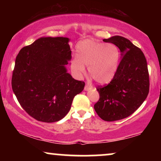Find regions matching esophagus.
Here are the masks:
<instances>
[{"mask_svg":"<svg viewBox=\"0 0 161 161\" xmlns=\"http://www.w3.org/2000/svg\"><path fill=\"white\" fill-rule=\"evenodd\" d=\"M91 89H92V86H90L88 85V84H86L85 87H84L85 91H89V90H90Z\"/></svg>","mask_w":161,"mask_h":161,"instance_id":"1","label":"esophagus"}]
</instances>
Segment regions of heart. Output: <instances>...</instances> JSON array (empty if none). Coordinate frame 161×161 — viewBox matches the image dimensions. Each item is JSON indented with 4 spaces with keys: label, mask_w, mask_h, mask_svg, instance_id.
Returning a JSON list of instances; mask_svg holds the SVG:
<instances>
[{
    "label": "heart",
    "mask_w": 161,
    "mask_h": 161,
    "mask_svg": "<svg viewBox=\"0 0 161 161\" xmlns=\"http://www.w3.org/2000/svg\"><path fill=\"white\" fill-rule=\"evenodd\" d=\"M76 51L77 57L72 59L71 67L77 76L85 74L86 65L90 75L100 84L114 78L119 61V50L116 45L86 39L77 45Z\"/></svg>",
    "instance_id": "heart-1"
}]
</instances>
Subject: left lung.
Listing matches in <instances>:
<instances>
[{
  "label": "left lung",
  "mask_w": 161,
  "mask_h": 161,
  "mask_svg": "<svg viewBox=\"0 0 161 161\" xmlns=\"http://www.w3.org/2000/svg\"><path fill=\"white\" fill-rule=\"evenodd\" d=\"M103 41L117 46L122 58L111 82L97 88L100 99L94 108L102 119L113 122L130 116L144 103L149 91V77L144 54L129 39L114 36Z\"/></svg>",
  "instance_id": "8db88e82"
}]
</instances>
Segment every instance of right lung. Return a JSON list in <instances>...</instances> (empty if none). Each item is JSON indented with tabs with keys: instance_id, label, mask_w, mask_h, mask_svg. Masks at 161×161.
<instances>
[{
	"instance_id": "add662e5",
	"label": "right lung",
	"mask_w": 161,
	"mask_h": 161,
	"mask_svg": "<svg viewBox=\"0 0 161 161\" xmlns=\"http://www.w3.org/2000/svg\"><path fill=\"white\" fill-rule=\"evenodd\" d=\"M71 52L67 37H41L17 54L12 90L22 108L37 121L61 120L83 90L85 83L75 80L66 69Z\"/></svg>"
}]
</instances>
